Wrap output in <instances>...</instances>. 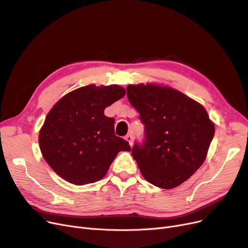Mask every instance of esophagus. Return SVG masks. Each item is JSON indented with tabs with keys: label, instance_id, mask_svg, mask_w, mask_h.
Listing matches in <instances>:
<instances>
[{
	"label": "esophagus",
	"instance_id": "esophagus-1",
	"mask_svg": "<svg viewBox=\"0 0 248 248\" xmlns=\"http://www.w3.org/2000/svg\"><path fill=\"white\" fill-rule=\"evenodd\" d=\"M125 140L129 142L130 146H132V144H133V138H132L131 134H128V136H126Z\"/></svg>",
	"mask_w": 248,
	"mask_h": 248
}]
</instances>
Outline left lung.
Here are the masks:
<instances>
[{
	"label": "left lung",
	"mask_w": 248,
	"mask_h": 248,
	"mask_svg": "<svg viewBox=\"0 0 248 248\" xmlns=\"http://www.w3.org/2000/svg\"><path fill=\"white\" fill-rule=\"evenodd\" d=\"M127 97L145 125V141L132 157L149 183L171 189L205 161L215 127L205 108L168 86H127Z\"/></svg>",
	"instance_id": "8db88e82"
}]
</instances>
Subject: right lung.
I'll return each mask as SVG.
<instances>
[{
    "label": "right lung",
    "mask_w": 248,
    "mask_h": 248,
    "mask_svg": "<svg viewBox=\"0 0 248 248\" xmlns=\"http://www.w3.org/2000/svg\"><path fill=\"white\" fill-rule=\"evenodd\" d=\"M125 94L118 85H89L64 95L48 111L39 147L48 166L67 182L98 181L120 151H130L128 141L115 134V119L104 115Z\"/></svg>",
    "instance_id": "obj_1"
}]
</instances>
